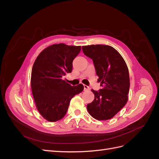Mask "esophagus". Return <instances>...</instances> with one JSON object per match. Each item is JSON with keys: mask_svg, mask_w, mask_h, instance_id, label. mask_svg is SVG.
I'll list each match as a JSON object with an SVG mask.
<instances>
[{"mask_svg": "<svg viewBox=\"0 0 159 159\" xmlns=\"http://www.w3.org/2000/svg\"><path fill=\"white\" fill-rule=\"evenodd\" d=\"M84 91H89V90H90V88H89V86L85 85V84H84Z\"/></svg>", "mask_w": 159, "mask_h": 159, "instance_id": "34e87169", "label": "esophagus"}]
</instances>
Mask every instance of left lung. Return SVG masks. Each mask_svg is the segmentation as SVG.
I'll return each instance as SVG.
<instances>
[{"label": "left lung", "instance_id": "left-lung-1", "mask_svg": "<svg viewBox=\"0 0 159 159\" xmlns=\"http://www.w3.org/2000/svg\"><path fill=\"white\" fill-rule=\"evenodd\" d=\"M84 54L93 61L102 89L91 91L94 100L87 104L91 116L108 120L123 108L128 100L129 75L124 59L112 47L93 45L82 47Z\"/></svg>", "mask_w": 159, "mask_h": 159}]
</instances>
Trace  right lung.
<instances>
[{"instance_id":"obj_1","label":"right lung","mask_w":159,"mask_h":159,"mask_svg":"<svg viewBox=\"0 0 159 159\" xmlns=\"http://www.w3.org/2000/svg\"><path fill=\"white\" fill-rule=\"evenodd\" d=\"M80 46L55 44L44 49L33 65L31 87L40 114L55 122L64 117L71 99L84 89L79 84L71 86L62 78L72 70V61L80 51Z\"/></svg>"}]
</instances>
